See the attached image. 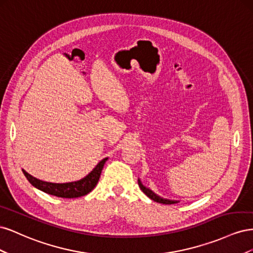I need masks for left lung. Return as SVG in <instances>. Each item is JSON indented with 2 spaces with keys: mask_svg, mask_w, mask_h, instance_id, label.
Segmentation results:
<instances>
[{
  "mask_svg": "<svg viewBox=\"0 0 253 253\" xmlns=\"http://www.w3.org/2000/svg\"><path fill=\"white\" fill-rule=\"evenodd\" d=\"M138 185L139 188L141 189L142 192L147 195L151 200H153L154 202L160 203V204H164V205H171V204H176V203H179V201H172V200H168V198H164V197H160L159 195H157L156 193L153 192V191L149 188H147L145 186L142 185L141 180L138 178Z\"/></svg>",
  "mask_w": 253,
  "mask_h": 253,
  "instance_id": "obj_1",
  "label": "left lung"
}]
</instances>
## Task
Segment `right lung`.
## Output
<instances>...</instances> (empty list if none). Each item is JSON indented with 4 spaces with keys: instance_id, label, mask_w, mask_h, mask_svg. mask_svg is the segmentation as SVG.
Instances as JSON below:
<instances>
[{
    "instance_id": "add662e5",
    "label": "right lung",
    "mask_w": 253,
    "mask_h": 253,
    "mask_svg": "<svg viewBox=\"0 0 253 253\" xmlns=\"http://www.w3.org/2000/svg\"><path fill=\"white\" fill-rule=\"evenodd\" d=\"M106 160H108V157L103 158L101 162H99L98 165L93 169V171H90L85 177H83L82 179L64 183L43 181L28 174L25 170L22 171L24 173L27 180L32 183L35 188L43 191V192L62 198H76L88 194L90 191L96 187Z\"/></svg>"
}]
</instances>
